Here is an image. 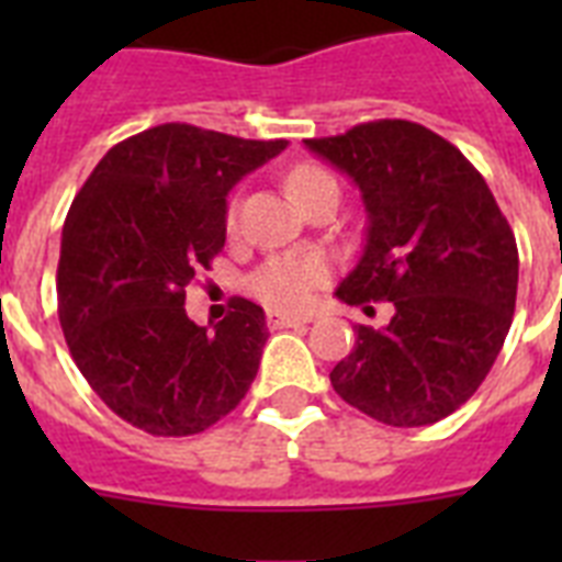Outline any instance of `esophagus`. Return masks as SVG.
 <instances>
[{
    "instance_id": "34e87169",
    "label": "esophagus",
    "mask_w": 562,
    "mask_h": 562,
    "mask_svg": "<svg viewBox=\"0 0 562 562\" xmlns=\"http://www.w3.org/2000/svg\"><path fill=\"white\" fill-rule=\"evenodd\" d=\"M312 317L306 315H285V312H268V326L271 329H289V326H306Z\"/></svg>"
}]
</instances>
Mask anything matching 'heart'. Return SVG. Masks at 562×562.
Segmentation results:
<instances>
[{"label": "heart", "mask_w": 562, "mask_h": 562, "mask_svg": "<svg viewBox=\"0 0 562 562\" xmlns=\"http://www.w3.org/2000/svg\"><path fill=\"white\" fill-rule=\"evenodd\" d=\"M335 183V178L321 166H297L289 175L291 198L315 192L321 187ZM229 224L236 221V203L229 206ZM329 277V265L324 256L315 254H282L273 256L247 280V289L259 303L277 312H300L315 300L317 289Z\"/></svg>", "instance_id": "1"}]
</instances>
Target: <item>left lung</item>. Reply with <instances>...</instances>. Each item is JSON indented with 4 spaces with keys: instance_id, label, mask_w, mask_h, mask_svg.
I'll return each instance as SVG.
<instances>
[{
    "instance_id": "obj_1",
    "label": "left lung",
    "mask_w": 562,
    "mask_h": 562,
    "mask_svg": "<svg viewBox=\"0 0 562 562\" xmlns=\"http://www.w3.org/2000/svg\"><path fill=\"white\" fill-rule=\"evenodd\" d=\"M306 145L356 180L370 221L335 294L393 303L384 329L356 326V347L329 373L335 393L384 426H431L479 391L505 344L514 229L479 169L417 122L379 119Z\"/></svg>"
}]
</instances>
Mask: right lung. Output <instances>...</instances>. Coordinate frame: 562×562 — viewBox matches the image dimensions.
<instances>
[{"label":"right lung","mask_w":562,"mask_h":562,"mask_svg":"<svg viewBox=\"0 0 562 562\" xmlns=\"http://www.w3.org/2000/svg\"><path fill=\"white\" fill-rule=\"evenodd\" d=\"M169 122L113 145L75 194L60 238L57 317L75 364L113 414L154 437L227 417L256 379L265 312L233 297L215 329L187 285L221 254L227 192L285 148Z\"/></svg>","instance_id":"obj_1"}]
</instances>
